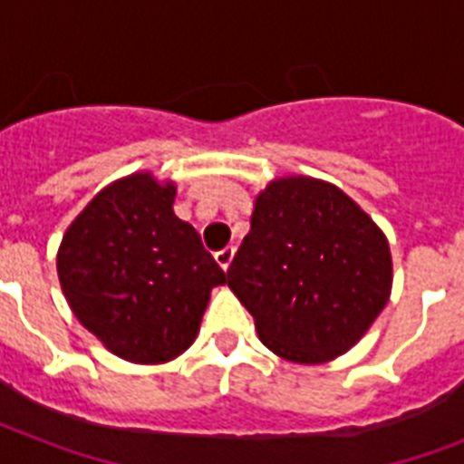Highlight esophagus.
I'll list each match as a JSON object with an SVG mask.
<instances>
[{
    "instance_id": "obj_1",
    "label": "esophagus",
    "mask_w": 464,
    "mask_h": 464,
    "mask_svg": "<svg viewBox=\"0 0 464 464\" xmlns=\"http://www.w3.org/2000/svg\"><path fill=\"white\" fill-rule=\"evenodd\" d=\"M233 255H236V247H233V246H226L224 250H218V253L214 255V257H217V262H218V267L224 269V272L228 269V265H231Z\"/></svg>"
}]
</instances>
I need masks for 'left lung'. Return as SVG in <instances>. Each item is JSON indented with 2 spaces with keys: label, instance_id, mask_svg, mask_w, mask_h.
<instances>
[{
  "label": "left lung",
  "instance_id": "1",
  "mask_svg": "<svg viewBox=\"0 0 464 464\" xmlns=\"http://www.w3.org/2000/svg\"><path fill=\"white\" fill-rule=\"evenodd\" d=\"M226 284L269 352L324 363L349 352L388 304V238L330 182L279 178L255 199Z\"/></svg>",
  "mask_w": 464,
  "mask_h": 464
}]
</instances>
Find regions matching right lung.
<instances>
[{
    "label": "right lung",
    "instance_id": "add662e5",
    "mask_svg": "<svg viewBox=\"0 0 464 464\" xmlns=\"http://www.w3.org/2000/svg\"><path fill=\"white\" fill-rule=\"evenodd\" d=\"M175 185L127 175L72 221L57 253L69 308L112 353L163 363L197 337L214 286L226 282L199 233L173 211Z\"/></svg>",
    "mask_w": 464,
    "mask_h": 464
}]
</instances>
